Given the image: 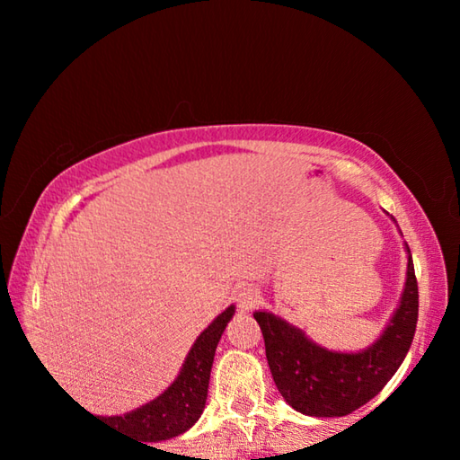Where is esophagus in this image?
Returning a JSON list of instances; mask_svg holds the SVG:
<instances>
[{"label": "esophagus", "instance_id": "34e87169", "mask_svg": "<svg viewBox=\"0 0 460 460\" xmlns=\"http://www.w3.org/2000/svg\"><path fill=\"white\" fill-rule=\"evenodd\" d=\"M235 302H237V308L241 310V313H249V310L255 308V305L260 302L258 288H253V286L239 288V292L235 296Z\"/></svg>", "mask_w": 460, "mask_h": 460}]
</instances>
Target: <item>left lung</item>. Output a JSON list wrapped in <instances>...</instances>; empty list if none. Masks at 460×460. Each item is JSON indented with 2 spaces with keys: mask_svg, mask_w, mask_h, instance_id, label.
I'll list each match as a JSON object with an SVG mask.
<instances>
[{
  "mask_svg": "<svg viewBox=\"0 0 460 460\" xmlns=\"http://www.w3.org/2000/svg\"><path fill=\"white\" fill-rule=\"evenodd\" d=\"M406 288L381 337L359 353L329 351L284 318L255 313L278 392L296 411L316 418L347 416L376 398L410 351L418 323V282L410 247Z\"/></svg>",
  "mask_w": 460,
  "mask_h": 460,
  "instance_id": "obj_1",
  "label": "left lung"
}]
</instances>
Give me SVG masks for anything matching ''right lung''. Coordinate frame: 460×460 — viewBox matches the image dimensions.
I'll use <instances>...</instances> for the list:
<instances>
[{"mask_svg": "<svg viewBox=\"0 0 460 460\" xmlns=\"http://www.w3.org/2000/svg\"><path fill=\"white\" fill-rule=\"evenodd\" d=\"M233 314H235V306H229L199 334V339L194 341L192 349L186 355L181 373L164 394H160L146 406L129 411V414L95 418L103 420L115 430L137 436L144 442L168 440L189 430L205 410L215 349L219 345L221 334Z\"/></svg>", "mask_w": 460, "mask_h": 460, "instance_id": "add662e5", "label": "right lung"}]
</instances>
